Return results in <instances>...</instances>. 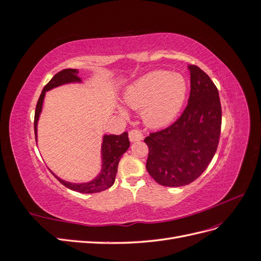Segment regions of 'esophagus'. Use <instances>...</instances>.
I'll return each mask as SVG.
<instances>
[{"mask_svg": "<svg viewBox=\"0 0 261 261\" xmlns=\"http://www.w3.org/2000/svg\"><path fill=\"white\" fill-rule=\"evenodd\" d=\"M144 138L143 134H141L138 129H133L129 132V140L132 143H135V141H140Z\"/></svg>", "mask_w": 261, "mask_h": 261, "instance_id": "obj_1", "label": "esophagus"}]
</instances>
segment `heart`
<instances>
[{"label": "heart", "mask_w": 261, "mask_h": 261, "mask_svg": "<svg viewBox=\"0 0 261 261\" xmlns=\"http://www.w3.org/2000/svg\"><path fill=\"white\" fill-rule=\"evenodd\" d=\"M186 93L187 83L184 76L155 70L129 86L124 100L134 110L144 109L143 118L149 127H162L178 114ZM122 113L125 114L124 111Z\"/></svg>", "instance_id": "b5f03b06"}]
</instances>
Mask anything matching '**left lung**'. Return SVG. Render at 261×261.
Instances as JSON below:
<instances>
[{
    "label": "left lung",
    "mask_w": 261,
    "mask_h": 261,
    "mask_svg": "<svg viewBox=\"0 0 261 261\" xmlns=\"http://www.w3.org/2000/svg\"><path fill=\"white\" fill-rule=\"evenodd\" d=\"M191 93L177 120L145 138L149 148L146 169L162 186L191 184L207 169L219 145L222 111L219 91L196 65L188 66Z\"/></svg>",
    "instance_id": "1"
}]
</instances>
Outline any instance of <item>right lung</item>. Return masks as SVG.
Masks as SVG:
<instances>
[{"mask_svg": "<svg viewBox=\"0 0 261 261\" xmlns=\"http://www.w3.org/2000/svg\"><path fill=\"white\" fill-rule=\"evenodd\" d=\"M70 83H82V80L78 77V69H73V68L63 69L58 74H55L52 80L44 86V88L37 102L36 112H35L34 125H35L36 140H37V125L39 121V116L41 114L45 92L55 88V87H59L65 84H70ZM129 145L130 144H129L127 132L121 134V135H105L103 139H102V146H101V158H102L101 172L99 173V175H97L92 180L87 181V183H80V184L69 183V181L60 178L59 176L55 175L54 173H52V174L57 177L63 185L78 193L93 194V193L106 191V189L110 188L114 184L118 162H120L122 155L127 151Z\"/></svg>", "mask_w": 261, "mask_h": 261, "instance_id": "right-lung-1", "label": "right lung"}]
</instances>
